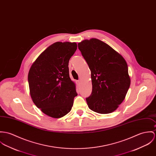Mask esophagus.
I'll use <instances>...</instances> for the list:
<instances>
[{
	"mask_svg": "<svg viewBox=\"0 0 156 156\" xmlns=\"http://www.w3.org/2000/svg\"><path fill=\"white\" fill-rule=\"evenodd\" d=\"M76 83H77V85H79L80 83V80H77V81H76Z\"/></svg>",
	"mask_w": 156,
	"mask_h": 156,
	"instance_id": "34e87169",
	"label": "esophagus"
}]
</instances>
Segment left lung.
Returning a JSON list of instances; mask_svg holds the SVG:
<instances>
[{"mask_svg": "<svg viewBox=\"0 0 156 156\" xmlns=\"http://www.w3.org/2000/svg\"><path fill=\"white\" fill-rule=\"evenodd\" d=\"M78 48L91 71L92 91L86 98L89 108L98 113L113 112L125 98L130 85L125 59L97 39L84 40Z\"/></svg>", "mask_w": 156, "mask_h": 156, "instance_id": "left-lung-1", "label": "left lung"}]
</instances>
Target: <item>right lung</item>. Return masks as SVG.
<instances>
[{"label": "right lung", "mask_w": 156, "mask_h": 156, "mask_svg": "<svg viewBox=\"0 0 156 156\" xmlns=\"http://www.w3.org/2000/svg\"><path fill=\"white\" fill-rule=\"evenodd\" d=\"M76 43H54L31 65L28 74L31 97L43 113L60 118L71 111L77 95L69 76V62L77 49Z\"/></svg>", "instance_id": "obj_1"}]
</instances>
